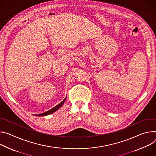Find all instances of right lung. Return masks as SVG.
Segmentation results:
<instances>
[{
	"label": "right lung",
	"instance_id": "obj_1",
	"mask_svg": "<svg viewBox=\"0 0 156 156\" xmlns=\"http://www.w3.org/2000/svg\"><path fill=\"white\" fill-rule=\"evenodd\" d=\"M66 98H65L64 100H63V101H61L59 104H58V105H56V107H53V108H51V110H48V111H47V112H44V113H41V114H38V115H34V116H46V115H50V114H51V113H54L55 112H56V110H58L60 107H61L62 106V105L64 104V101H65V100H66Z\"/></svg>",
	"mask_w": 156,
	"mask_h": 156
}]
</instances>
